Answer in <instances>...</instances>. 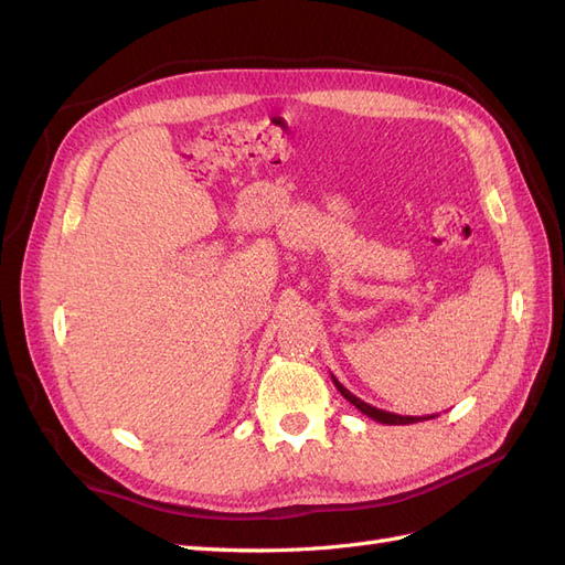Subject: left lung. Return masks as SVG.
Returning a JSON list of instances; mask_svg holds the SVG:
<instances>
[{
    "label": "left lung",
    "instance_id": "obj_1",
    "mask_svg": "<svg viewBox=\"0 0 565 565\" xmlns=\"http://www.w3.org/2000/svg\"><path fill=\"white\" fill-rule=\"evenodd\" d=\"M332 382H334V386H337V391L341 393V396H344L351 405H355L358 409H361L363 415H367V417H372L374 422H380V424H415V422H424V419H431V417H409V415H396V413H386V409H380V407H374V405H370V403H365V401H361L358 396H353V393L341 384L334 374H332Z\"/></svg>",
    "mask_w": 565,
    "mask_h": 565
}]
</instances>
